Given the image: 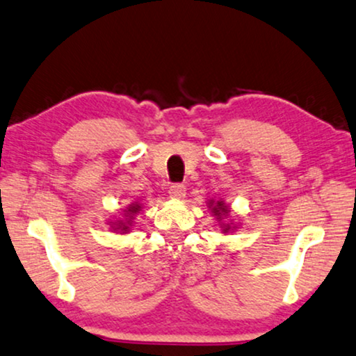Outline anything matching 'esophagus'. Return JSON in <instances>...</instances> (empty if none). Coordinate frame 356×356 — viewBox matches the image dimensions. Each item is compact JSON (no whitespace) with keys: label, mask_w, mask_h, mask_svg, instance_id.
I'll return each instance as SVG.
<instances>
[{"label":"esophagus","mask_w":356,"mask_h":356,"mask_svg":"<svg viewBox=\"0 0 356 356\" xmlns=\"http://www.w3.org/2000/svg\"><path fill=\"white\" fill-rule=\"evenodd\" d=\"M169 197L174 200H182L185 197V187L182 184H174L169 187Z\"/></svg>","instance_id":"34e87169"}]
</instances>
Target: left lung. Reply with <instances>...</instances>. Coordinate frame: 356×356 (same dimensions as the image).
Returning <instances> with one entry per match:
<instances>
[{"mask_svg": "<svg viewBox=\"0 0 356 356\" xmlns=\"http://www.w3.org/2000/svg\"><path fill=\"white\" fill-rule=\"evenodd\" d=\"M208 208L211 209L213 216L218 219L219 224H221L222 234H229V232H232V230L237 229L234 226V222H226V218L230 214V208H229V204L224 203V200H218V202L209 200Z\"/></svg>", "mask_w": 356, "mask_h": 356, "instance_id": "8db88e82", "label": "left lung"}]
</instances>
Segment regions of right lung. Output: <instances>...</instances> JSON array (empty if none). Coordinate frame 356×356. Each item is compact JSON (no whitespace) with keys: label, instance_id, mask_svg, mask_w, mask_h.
Returning a JSON list of instances; mask_svg holds the SVG:
<instances>
[{"label":"right lung","instance_id":"1","mask_svg":"<svg viewBox=\"0 0 356 356\" xmlns=\"http://www.w3.org/2000/svg\"><path fill=\"white\" fill-rule=\"evenodd\" d=\"M142 209V204L140 203H130L129 207L124 209V216L122 219H118V221L114 222H109V226H111L113 232H121V234H127L130 230V226H132L134 222V218L137 216V213Z\"/></svg>","mask_w":356,"mask_h":356}]
</instances>
